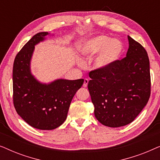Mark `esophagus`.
I'll return each mask as SVG.
<instances>
[{
  "mask_svg": "<svg viewBox=\"0 0 160 160\" xmlns=\"http://www.w3.org/2000/svg\"><path fill=\"white\" fill-rule=\"evenodd\" d=\"M88 83H89V80L87 79V78H85L84 82V84H83V86H84V87H87V84H88Z\"/></svg>",
  "mask_w": 160,
  "mask_h": 160,
  "instance_id": "obj_1",
  "label": "esophagus"
}]
</instances>
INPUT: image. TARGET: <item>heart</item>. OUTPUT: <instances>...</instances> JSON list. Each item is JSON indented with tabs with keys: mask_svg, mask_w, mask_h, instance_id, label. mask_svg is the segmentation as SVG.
<instances>
[{
	"mask_svg": "<svg viewBox=\"0 0 160 160\" xmlns=\"http://www.w3.org/2000/svg\"><path fill=\"white\" fill-rule=\"evenodd\" d=\"M124 46L118 39H113L104 35L95 36L80 45L79 52L83 58L89 60L95 57L92 65L95 70L110 68L121 58Z\"/></svg>",
	"mask_w": 160,
	"mask_h": 160,
	"instance_id": "1",
	"label": "heart"
}]
</instances>
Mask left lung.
<instances>
[{
	"mask_svg": "<svg viewBox=\"0 0 160 160\" xmlns=\"http://www.w3.org/2000/svg\"><path fill=\"white\" fill-rule=\"evenodd\" d=\"M126 58L108 68L89 73L88 89L94 113L102 124H130L147 104L151 92L149 60L145 49L128 36Z\"/></svg>",
	"mask_w": 160,
	"mask_h": 160,
	"instance_id": "1",
	"label": "left lung"
}]
</instances>
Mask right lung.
Segmentation results:
<instances>
[{
    "instance_id": "1",
    "label": "right lung",
    "mask_w": 160,
    "mask_h": 160,
    "mask_svg": "<svg viewBox=\"0 0 160 160\" xmlns=\"http://www.w3.org/2000/svg\"><path fill=\"white\" fill-rule=\"evenodd\" d=\"M47 36L54 34L41 32L32 36L17 54L13 66L14 108L29 125L42 130H54L65 121L72 99L84 84L82 78L43 83L35 77L30 68L35 46Z\"/></svg>"
}]
</instances>
